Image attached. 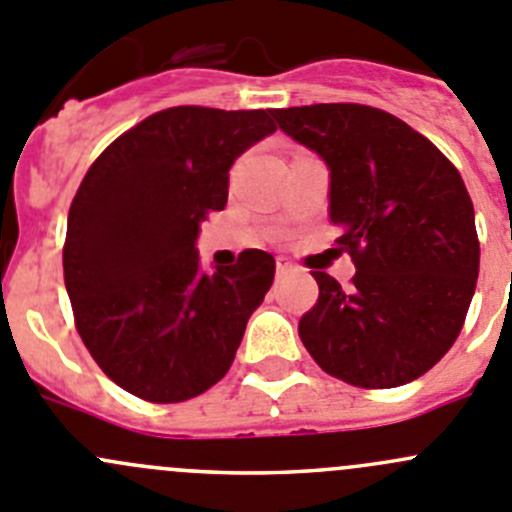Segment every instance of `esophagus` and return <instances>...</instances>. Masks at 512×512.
Masks as SVG:
<instances>
[{
	"label": "esophagus",
	"mask_w": 512,
	"mask_h": 512,
	"mask_svg": "<svg viewBox=\"0 0 512 512\" xmlns=\"http://www.w3.org/2000/svg\"><path fill=\"white\" fill-rule=\"evenodd\" d=\"M275 270H277V277H282V275H287V272H292V265L287 260H277Z\"/></svg>",
	"instance_id": "esophagus-1"
}]
</instances>
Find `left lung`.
Here are the masks:
<instances>
[{
  "label": "left lung",
  "instance_id": "1",
  "mask_svg": "<svg viewBox=\"0 0 512 512\" xmlns=\"http://www.w3.org/2000/svg\"><path fill=\"white\" fill-rule=\"evenodd\" d=\"M285 135L330 167V220L355 275L312 272L300 317L312 360L355 388L418 380L463 330L480 270L475 212L453 162L410 124L352 102L277 109Z\"/></svg>",
  "mask_w": 512,
  "mask_h": 512
}]
</instances>
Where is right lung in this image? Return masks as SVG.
Masks as SVG:
<instances>
[{"label":"right lung","instance_id":"obj_1","mask_svg":"<svg viewBox=\"0 0 512 512\" xmlns=\"http://www.w3.org/2000/svg\"><path fill=\"white\" fill-rule=\"evenodd\" d=\"M272 109H162L119 135L67 217L64 285L104 375L147 403H182L230 370L275 260L240 252L205 275L200 222L227 205L230 167L272 135Z\"/></svg>","mask_w":512,"mask_h":512}]
</instances>
